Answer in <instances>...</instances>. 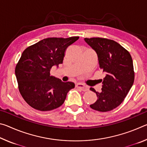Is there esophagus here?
<instances>
[{"label":"esophagus","instance_id":"esophagus-1","mask_svg":"<svg viewBox=\"0 0 147 147\" xmlns=\"http://www.w3.org/2000/svg\"><path fill=\"white\" fill-rule=\"evenodd\" d=\"M76 87L77 88L80 89L81 90L83 91H86L88 90V87L86 86H84V84H77L76 85Z\"/></svg>","mask_w":147,"mask_h":147}]
</instances>
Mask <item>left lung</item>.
I'll return each mask as SVG.
<instances>
[{
  "label": "left lung",
  "instance_id": "8db88e82",
  "mask_svg": "<svg viewBox=\"0 0 147 147\" xmlns=\"http://www.w3.org/2000/svg\"><path fill=\"white\" fill-rule=\"evenodd\" d=\"M84 39L96 51L100 68L106 74L101 80V92L90 88L97 96V100L90 107L102 112L113 110L123 102L134 84L135 73L132 58L127 50L111 39L102 38Z\"/></svg>",
  "mask_w": 147,
  "mask_h": 147
}]
</instances>
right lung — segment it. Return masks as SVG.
<instances>
[{
  "mask_svg": "<svg viewBox=\"0 0 147 147\" xmlns=\"http://www.w3.org/2000/svg\"><path fill=\"white\" fill-rule=\"evenodd\" d=\"M78 38H46L23 51L15 73L20 93L32 108L43 111L58 108L74 88L73 82H63L50 71L53 66L63 63L67 48Z\"/></svg>",
  "mask_w": 147,
  "mask_h": 147,
  "instance_id": "add662e5",
  "label": "right lung"
}]
</instances>
